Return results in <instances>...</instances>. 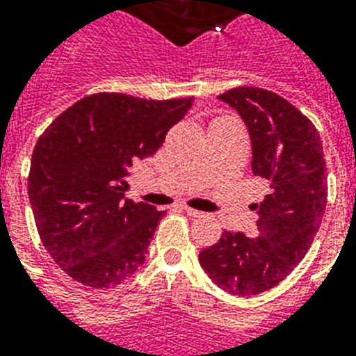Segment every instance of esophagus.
I'll list each match as a JSON object with an SVG mask.
<instances>
[{"mask_svg": "<svg viewBox=\"0 0 356 356\" xmlns=\"http://www.w3.org/2000/svg\"><path fill=\"white\" fill-rule=\"evenodd\" d=\"M183 211L186 212L188 216H192V218L203 216V212H201V211H195V209H192V207H183Z\"/></svg>", "mask_w": 356, "mask_h": 356, "instance_id": "esophagus-1", "label": "esophagus"}]
</instances>
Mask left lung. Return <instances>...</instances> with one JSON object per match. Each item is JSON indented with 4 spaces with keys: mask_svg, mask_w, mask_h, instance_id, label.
Segmentation results:
<instances>
[{
    "mask_svg": "<svg viewBox=\"0 0 356 356\" xmlns=\"http://www.w3.org/2000/svg\"><path fill=\"white\" fill-rule=\"evenodd\" d=\"M236 108L251 136L254 175L270 192L260 205L259 236L223 231L200 253L205 273L225 292L248 298L270 290L303 260L327 205V175L318 129L292 103L257 86L218 96Z\"/></svg>",
    "mask_w": 356,
    "mask_h": 356,
    "instance_id": "1",
    "label": "left lung"
}]
</instances>
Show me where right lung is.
<instances>
[{
    "label": "right lung",
    "mask_w": 356,
    "mask_h": 356,
    "mask_svg": "<svg viewBox=\"0 0 356 356\" xmlns=\"http://www.w3.org/2000/svg\"><path fill=\"white\" fill-rule=\"evenodd\" d=\"M192 102L99 92L66 108L38 138L29 201L44 248L74 281L111 288L144 264L164 211L125 200L127 170L161 147Z\"/></svg>",
    "instance_id": "add662e5"
}]
</instances>
